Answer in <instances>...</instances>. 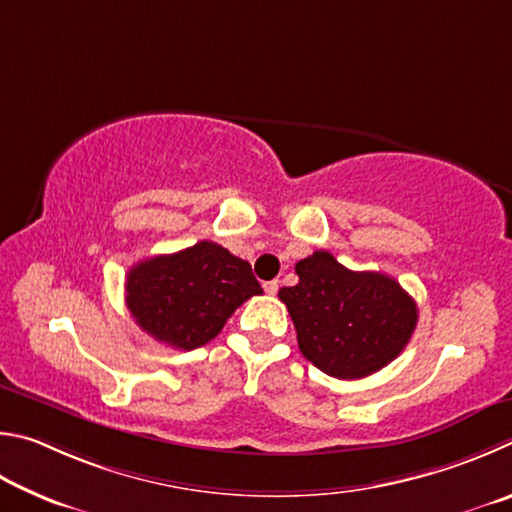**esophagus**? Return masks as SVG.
I'll return each mask as SVG.
<instances>
[{"instance_id":"1","label":"esophagus","mask_w":512,"mask_h":512,"mask_svg":"<svg viewBox=\"0 0 512 512\" xmlns=\"http://www.w3.org/2000/svg\"><path fill=\"white\" fill-rule=\"evenodd\" d=\"M263 288H265L267 294H272V297H274V294L279 292V281H267V283H263Z\"/></svg>"}]
</instances>
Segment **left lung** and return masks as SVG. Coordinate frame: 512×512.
<instances>
[{"label":"left lung","mask_w":512,"mask_h":512,"mask_svg":"<svg viewBox=\"0 0 512 512\" xmlns=\"http://www.w3.org/2000/svg\"><path fill=\"white\" fill-rule=\"evenodd\" d=\"M299 283L281 288L303 357L337 380H360L402 353L414 335L416 301L396 279L353 272L328 251L294 265Z\"/></svg>","instance_id":"left-lung-1"}]
</instances>
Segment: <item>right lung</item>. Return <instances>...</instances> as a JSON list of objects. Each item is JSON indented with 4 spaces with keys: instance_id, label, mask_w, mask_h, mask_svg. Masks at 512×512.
I'll return each mask as SVG.
<instances>
[{
    "instance_id": "obj_1",
    "label": "right lung",
    "mask_w": 512,
    "mask_h": 512,
    "mask_svg": "<svg viewBox=\"0 0 512 512\" xmlns=\"http://www.w3.org/2000/svg\"><path fill=\"white\" fill-rule=\"evenodd\" d=\"M254 294L263 288L251 265L211 240L146 258L125 276V306L137 326L179 351L209 344Z\"/></svg>"
}]
</instances>
